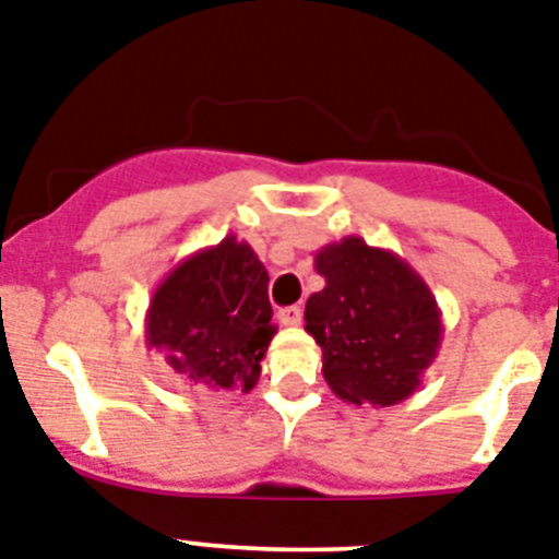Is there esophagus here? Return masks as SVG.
Wrapping results in <instances>:
<instances>
[{
	"instance_id": "34e87169",
	"label": "esophagus",
	"mask_w": 559,
	"mask_h": 559,
	"mask_svg": "<svg viewBox=\"0 0 559 559\" xmlns=\"http://www.w3.org/2000/svg\"><path fill=\"white\" fill-rule=\"evenodd\" d=\"M276 319L288 328L299 325V322H302V308H299V305H288V308H283V311L276 313Z\"/></svg>"
}]
</instances>
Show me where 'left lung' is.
<instances>
[{"mask_svg": "<svg viewBox=\"0 0 559 559\" xmlns=\"http://www.w3.org/2000/svg\"><path fill=\"white\" fill-rule=\"evenodd\" d=\"M325 288L305 302V331L322 347V376L347 404L393 407L421 388L443 338L441 308L407 260L345 237L319 248Z\"/></svg>", "mask_w": 559, "mask_h": 559, "instance_id": "left-lung-1", "label": "left lung"}]
</instances>
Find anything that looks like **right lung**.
Returning a JSON list of instances; mask_svg holds the SVG:
<instances>
[{
	"label": "right lung",
	"instance_id": "right-lung-1",
	"mask_svg": "<svg viewBox=\"0 0 559 559\" xmlns=\"http://www.w3.org/2000/svg\"><path fill=\"white\" fill-rule=\"evenodd\" d=\"M146 345L194 390H248L276 328L269 271L234 234L200 248L160 280L143 319Z\"/></svg>",
	"mask_w": 559,
	"mask_h": 559
}]
</instances>
